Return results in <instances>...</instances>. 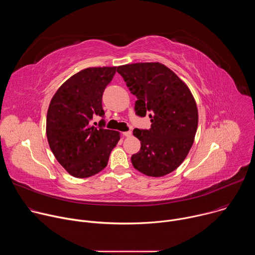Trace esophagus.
Returning a JSON list of instances; mask_svg holds the SVG:
<instances>
[{"label":"esophagus","mask_w":255,"mask_h":255,"mask_svg":"<svg viewBox=\"0 0 255 255\" xmlns=\"http://www.w3.org/2000/svg\"><path fill=\"white\" fill-rule=\"evenodd\" d=\"M132 135V132L131 131H125V132H123V136H125V137H130Z\"/></svg>","instance_id":"esophagus-1"}]
</instances>
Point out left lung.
Segmentation results:
<instances>
[{"instance_id":"obj_1","label":"left lung","mask_w":255,"mask_h":255,"mask_svg":"<svg viewBox=\"0 0 255 255\" xmlns=\"http://www.w3.org/2000/svg\"><path fill=\"white\" fill-rule=\"evenodd\" d=\"M117 71L136 96L135 112L149 113L151 128L134 129L140 150L133 166L145 175L159 177L176 169L187 157L198 128V108L189 87L159 62L120 65Z\"/></svg>"}]
</instances>
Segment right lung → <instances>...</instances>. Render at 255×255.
<instances>
[{
    "instance_id": "right-lung-1",
    "label": "right lung",
    "mask_w": 255,
    "mask_h": 255,
    "mask_svg": "<svg viewBox=\"0 0 255 255\" xmlns=\"http://www.w3.org/2000/svg\"><path fill=\"white\" fill-rule=\"evenodd\" d=\"M116 66L89 67L65 81L52 97L46 117V136L57 161L75 177L103 170L120 140L118 131L92 125L93 116L104 117L103 93ZM96 125V124H95Z\"/></svg>"
}]
</instances>
